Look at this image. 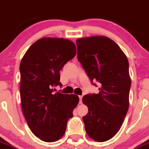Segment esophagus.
Masks as SVG:
<instances>
[{
    "label": "esophagus",
    "mask_w": 149,
    "mask_h": 149,
    "mask_svg": "<svg viewBox=\"0 0 149 149\" xmlns=\"http://www.w3.org/2000/svg\"><path fill=\"white\" fill-rule=\"evenodd\" d=\"M79 99H80L79 103H80V104H81V103H82V99H83V96H79Z\"/></svg>",
    "instance_id": "obj_1"
}]
</instances>
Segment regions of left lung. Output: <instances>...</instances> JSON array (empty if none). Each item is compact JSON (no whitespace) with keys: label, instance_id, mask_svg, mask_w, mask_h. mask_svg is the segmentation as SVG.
Masks as SVG:
<instances>
[{"label":"left lung","instance_id":"1","mask_svg":"<svg viewBox=\"0 0 149 149\" xmlns=\"http://www.w3.org/2000/svg\"><path fill=\"white\" fill-rule=\"evenodd\" d=\"M76 44L77 59L91 82L100 83V93L83 98L88 108L83 117L85 129L91 139L104 142L118 132L128 111L131 86L128 59L107 36L80 38Z\"/></svg>","mask_w":149,"mask_h":149}]
</instances>
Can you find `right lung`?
Listing matches in <instances>:
<instances>
[{
  "label": "right lung",
  "mask_w": 149,
  "mask_h": 149,
  "mask_svg": "<svg viewBox=\"0 0 149 149\" xmlns=\"http://www.w3.org/2000/svg\"><path fill=\"white\" fill-rule=\"evenodd\" d=\"M76 55V46L63 38L44 37L31 45L20 62V100L32 132L45 142L63 137L79 102L75 94L54 93L61 85L60 70Z\"/></svg>",
  "instance_id": "add662e5"
}]
</instances>
